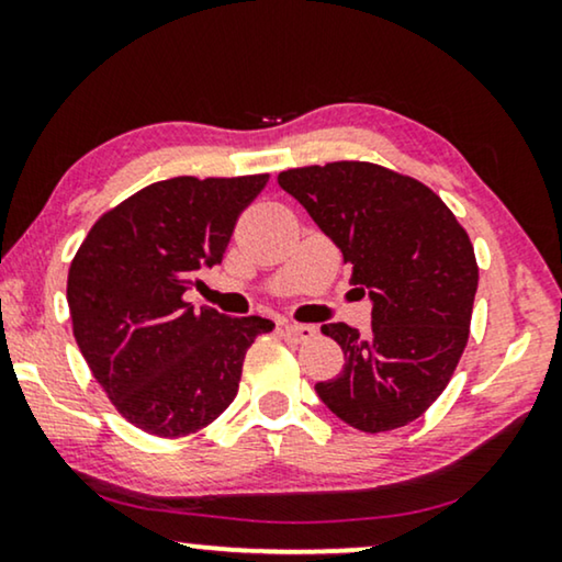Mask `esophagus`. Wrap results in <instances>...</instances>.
<instances>
[{
  "instance_id": "esophagus-1",
  "label": "esophagus",
  "mask_w": 562,
  "mask_h": 562,
  "mask_svg": "<svg viewBox=\"0 0 562 562\" xmlns=\"http://www.w3.org/2000/svg\"><path fill=\"white\" fill-rule=\"evenodd\" d=\"M283 335L294 342H306L317 335V329H314L312 325H296V322H286V325H283Z\"/></svg>"
}]
</instances>
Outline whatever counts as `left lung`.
Wrapping results in <instances>:
<instances>
[{
  "mask_svg": "<svg viewBox=\"0 0 562 562\" xmlns=\"http://www.w3.org/2000/svg\"><path fill=\"white\" fill-rule=\"evenodd\" d=\"M279 187L310 212L371 296V329L329 322L342 371L317 396L360 432L422 417L448 386L471 329L479 266L465 229L425 183L366 160L291 168Z\"/></svg>",
  "mask_w": 562,
  "mask_h": 562,
  "instance_id": "1",
  "label": "left lung"
}]
</instances>
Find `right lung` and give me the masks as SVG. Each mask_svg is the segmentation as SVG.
Wrapping results in <instances>:
<instances>
[{"mask_svg":"<svg viewBox=\"0 0 562 562\" xmlns=\"http://www.w3.org/2000/svg\"><path fill=\"white\" fill-rule=\"evenodd\" d=\"M268 173L176 176L102 214L68 271L74 337L99 386L130 425L183 437L233 404L263 317L194 310L183 294L220 266L240 212Z\"/></svg>","mask_w":562,"mask_h":562,"instance_id":"obj_1","label":"right lung"}]
</instances>
